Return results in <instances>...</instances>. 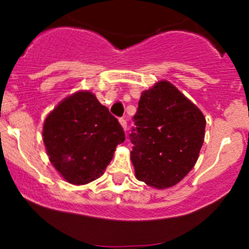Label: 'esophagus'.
I'll return each mask as SVG.
<instances>
[{
  "instance_id": "1",
  "label": "esophagus",
  "mask_w": 249,
  "mask_h": 249,
  "mask_svg": "<svg viewBox=\"0 0 249 249\" xmlns=\"http://www.w3.org/2000/svg\"><path fill=\"white\" fill-rule=\"evenodd\" d=\"M119 123H120V125H122L123 129H124V130L127 129V122H126V119H125V118H120Z\"/></svg>"
}]
</instances>
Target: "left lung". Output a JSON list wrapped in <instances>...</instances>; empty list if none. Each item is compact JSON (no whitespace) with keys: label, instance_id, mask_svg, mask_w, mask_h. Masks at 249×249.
<instances>
[{"label":"left lung","instance_id":"1","mask_svg":"<svg viewBox=\"0 0 249 249\" xmlns=\"http://www.w3.org/2000/svg\"><path fill=\"white\" fill-rule=\"evenodd\" d=\"M135 176L155 189L179 183L195 166L205 140L202 112L175 85L159 80L141 94L134 115Z\"/></svg>","mask_w":249,"mask_h":249}]
</instances>
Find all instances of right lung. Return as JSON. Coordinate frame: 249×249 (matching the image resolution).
<instances>
[{"label": "right lung", "instance_id": "right-lung-1", "mask_svg": "<svg viewBox=\"0 0 249 249\" xmlns=\"http://www.w3.org/2000/svg\"><path fill=\"white\" fill-rule=\"evenodd\" d=\"M42 135L53 166L76 185L104 175L117 145L125 140L117 118L88 90L62 100L47 115Z\"/></svg>", "mask_w": 249, "mask_h": 249}]
</instances>
